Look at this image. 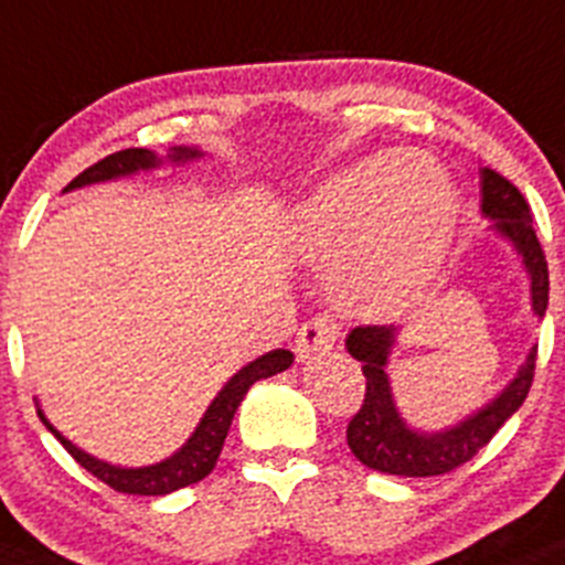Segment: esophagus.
<instances>
[{"mask_svg":"<svg viewBox=\"0 0 565 565\" xmlns=\"http://www.w3.org/2000/svg\"><path fill=\"white\" fill-rule=\"evenodd\" d=\"M338 343V324L327 316H316L308 324H302L297 335V358L299 360H313L319 354L332 352Z\"/></svg>","mask_w":565,"mask_h":565,"instance_id":"34e87169","label":"esophagus"}]
</instances>
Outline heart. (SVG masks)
Masks as SVG:
<instances>
[{
  "label": "heart",
  "instance_id": "obj_1",
  "mask_svg": "<svg viewBox=\"0 0 565 565\" xmlns=\"http://www.w3.org/2000/svg\"><path fill=\"white\" fill-rule=\"evenodd\" d=\"M458 218L447 169L422 152L363 158L288 211L282 246L310 266L332 263L343 308L396 316L438 271Z\"/></svg>",
  "mask_w": 565,
  "mask_h": 565
}]
</instances>
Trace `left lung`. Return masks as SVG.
I'll list each match as a JSON object with an SVG mask.
<instances>
[{
	"instance_id": "obj_1",
	"label": "left lung",
	"mask_w": 565,
	"mask_h": 565,
	"mask_svg": "<svg viewBox=\"0 0 565 565\" xmlns=\"http://www.w3.org/2000/svg\"><path fill=\"white\" fill-rule=\"evenodd\" d=\"M480 213L491 233L508 241L530 279V308L544 319L550 305V268L533 230V216L513 182L491 169H480ZM402 327H354L347 335V352L363 363L366 399L347 427V444L363 466L396 477H435L458 469L475 458L497 429L527 399L535 372V347L508 385L444 429H418L396 407L388 363Z\"/></svg>"
}]
</instances>
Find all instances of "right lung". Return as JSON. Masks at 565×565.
<instances>
[{"label":"right lung","mask_w":565,"mask_h":565,"mask_svg":"<svg viewBox=\"0 0 565 565\" xmlns=\"http://www.w3.org/2000/svg\"><path fill=\"white\" fill-rule=\"evenodd\" d=\"M205 158V152L199 147H171L166 154H154L152 149H121L116 154H107L105 160L94 163L90 169H85L83 174L74 177L66 185V191H77L85 185H99V182L121 180V177H132L138 171H152L160 166H182L191 163V160ZM294 363V352L288 349H271V352L260 354L252 363L241 366L233 377L224 383V388L213 396V402L207 405V411L202 413L199 424L193 427V433L188 435V440L177 449L174 455L163 458L160 463L149 466H116L107 463V460L94 458L90 452L79 449L77 444L66 438L55 424L46 418V413L41 411V402L35 399L38 418L44 422V427L61 440L63 447L68 449L74 460L83 466L85 471L96 477V480L107 482L113 491L121 493H136V497H163V493L180 491V488L193 486L202 477H207L216 466L218 455H222L224 438L230 433V424H233L235 411L244 402L246 391L257 383V380H268L274 374L286 372Z\"/></svg>","instance_id":"1"}]
</instances>
